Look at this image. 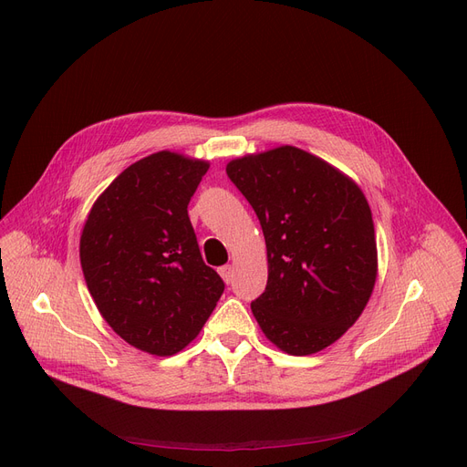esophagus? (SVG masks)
<instances>
[{"label":"esophagus","instance_id":"34e87169","mask_svg":"<svg viewBox=\"0 0 467 467\" xmlns=\"http://www.w3.org/2000/svg\"><path fill=\"white\" fill-rule=\"evenodd\" d=\"M219 275L223 276V280H225L227 284H231L233 278H234V267H233V265H223V267L219 269Z\"/></svg>","mask_w":467,"mask_h":467}]
</instances>
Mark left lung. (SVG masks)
<instances>
[{
	"mask_svg": "<svg viewBox=\"0 0 467 467\" xmlns=\"http://www.w3.org/2000/svg\"><path fill=\"white\" fill-rule=\"evenodd\" d=\"M227 175L265 236L269 278L252 301L263 334L297 357L328 348L360 317L376 282L367 198L349 177L296 147L233 160Z\"/></svg>",
	"mask_w": 467,
	"mask_h": 467,
	"instance_id": "obj_1",
	"label": "left lung"
}]
</instances>
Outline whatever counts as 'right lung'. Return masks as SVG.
Here are the masks:
<instances>
[{"mask_svg": "<svg viewBox=\"0 0 467 467\" xmlns=\"http://www.w3.org/2000/svg\"><path fill=\"white\" fill-rule=\"evenodd\" d=\"M208 168L168 150L135 161L99 196L79 240L97 309L150 355L187 348L225 290L202 259L187 212Z\"/></svg>", "mask_w": 467, "mask_h": 467, "instance_id": "right-lung-1", "label": "right lung"}]
</instances>
